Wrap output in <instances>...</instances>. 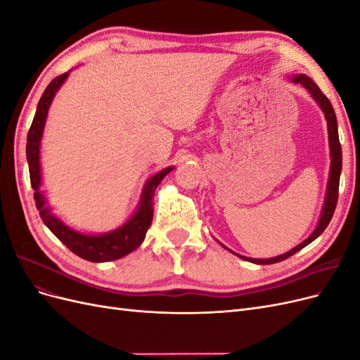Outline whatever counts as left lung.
Segmentation results:
<instances>
[{"instance_id": "8db88e82", "label": "left lung", "mask_w": 360, "mask_h": 360, "mask_svg": "<svg viewBox=\"0 0 360 360\" xmlns=\"http://www.w3.org/2000/svg\"><path fill=\"white\" fill-rule=\"evenodd\" d=\"M291 81L294 84L303 85L304 89H307L311 93V96L314 97V101L320 105L321 111L324 112L326 120H328L330 159H332L330 160V174H329L328 191H326V200H324V205H323V212H321V216H320L319 225L314 230V233L307 238V240H303L300 245H297L296 248H292L291 250H288V252L278 255L275 258H264V259L263 258H249V257H242V255L236 254L237 257L243 258L245 261H249V263H255V264H275V263H279V261L290 258L291 255L299 252L300 249H303L304 246L309 245L311 242H314L315 238H317L326 230V228H328V225L332 219V216H333L336 202H338V189H340V176H341V169H342V150H341V144H340V136H338V123H336V115H335V111L332 108V103L329 102L328 97L323 94V91L319 89V85L309 78V76L296 75V76H292ZM228 250H230V249H228Z\"/></svg>"}]
</instances>
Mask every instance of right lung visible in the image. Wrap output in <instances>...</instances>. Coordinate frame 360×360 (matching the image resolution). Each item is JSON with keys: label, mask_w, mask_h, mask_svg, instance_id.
<instances>
[{"label": "right lung", "mask_w": 360, "mask_h": 360, "mask_svg": "<svg viewBox=\"0 0 360 360\" xmlns=\"http://www.w3.org/2000/svg\"><path fill=\"white\" fill-rule=\"evenodd\" d=\"M69 72L57 76L52 79L51 84L43 91L37 111L32 120L31 127L27 136V160L30 168V180L31 188L34 189L36 207L40 212V217L53 236L58 237L60 240L66 245L73 254L78 257L93 261V263H105V261H114L122 258L134 250L144 242L146 233L150 228L151 219H153V197L158 184L163 180L174 167H168L159 171L156 176L151 177L144 186L143 197L135 214L123 224L120 228L105 234H82L72 230L68 225H64L58 217L51 213V209L46 205L45 195L40 192L41 186V171H40V141L45 129V122L48 117V110L53 101V96L58 91L63 82L68 79Z\"/></svg>", "instance_id": "add662e5"}]
</instances>
